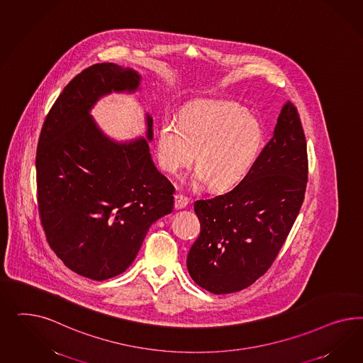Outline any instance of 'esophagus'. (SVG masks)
<instances>
[{"mask_svg": "<svg viewBox=\"0 0 363 363\" xmlns=\"http://www.w3.org/2000/svg\"><path fill=\"white\" fill-rule=\"evenodd\" d=\"M187 203H189V198L186 196H184L181 193L176 194V197H174V206H176V209H184V208H186Z\"/></svg>", "mask_w": 363, "mask_h": 363, "instance_id": "obj_1", "label": "esophagus"}]
</instances>
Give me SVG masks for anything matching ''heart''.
I'll return each instance as SVG.
<instances>
[{
	"mask_svg": "<svg viewBox=\"0 0 363 363\" xmlns=\"http://www.w3.org/2000/svg\"><path fill=\"white\" fill-rule=\"evenodd\" d=\"M259 122L235 102L197 101L185 106L178 123H162L157 141L160 164L170 174L190 165L196 152L194 184L223 190L241 182L262 147Z\"/></svg>",
	"mask_w": 363,
	"mask_h": 363,
	"instance_id": "obj_1",
	"label": "heart"
}]
</instances>
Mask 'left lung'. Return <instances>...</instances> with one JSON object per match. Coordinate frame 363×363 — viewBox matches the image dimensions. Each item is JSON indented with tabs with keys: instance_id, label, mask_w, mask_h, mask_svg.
I'll use <instances>...</instances> for the list:
<instances>
[{
	"instance_id": "1",
	"label": "left lung",
	"mask_w": 363,
	"mask_h": 363,
	"mask_svg": "<svg viewBox=\"0 0 363 363\" xmlns=\"http://www.w3.org/2000/svg\"><path fill=\"white\" fill-rule=\"evenodd\" d=\"M308 173L303 128L287 102L247 176L225 194L194 202L201 231L187 254L193 281L213 294H229L262 277L297 220Z\"/></svg>"
}]
</instances>
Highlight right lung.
Masks as SVG:
<instances>
[{
    "label": "right lung",
    "mask_w": 363,
    "mask_h": 363,
    "mask_svg": "<svg viewBox=\"0 0 363 363\" xmlns=\"http://www.w3.org/2000/svg\"><path fill=\"white\" fill-rule=\"evenodd\" d=\"M140 74L104 62L73 78L49 110L37 155V203L49 246L72 272L94 281L121 274L152 223L172 213L174 186L147 141H111L89 111L111 91H134Z\"/></svg>",
    "instance_id": "1"
}]
</instances>
